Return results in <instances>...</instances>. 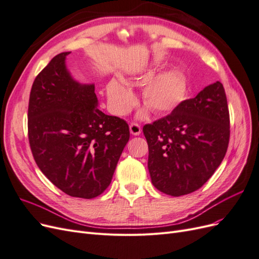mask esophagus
<instances>
[{
    "mask_svg": "<svg viewBox=\"0 0 259 259\" xmlns=\"http://www.w3.org/2000/svg\"><path fill=\"white\" fill-rule=\"evenodd\" d=\"M130 131H131V134L132 135L138 136L140 133H142V127H140V125L137 124V123H131Z\"/></svg>",
    "mask_w": 259,
    "mask_h": 259,
    "instance_id": "1",
    "label": "esophagus"
}]
</instances>
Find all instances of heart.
I'll return each mask as SVG.
<instances>
[{
    "label": "heart",
    "instance_id": "obj_1",
    "mask_svg": "<svg viewBox=\"0 0 259 259\" xmlns=\"http://www.w3.org/2000/svg\"><path fill=\"white\" fill-rule=\"evenodd\" d=\"M148 76L140 79L137 84H143ZM187 93L184 76L177 71H166L149 80L142 93L143 103L156 114L171 112L183 103ZM107 97L111 110L116 115L127 114L136 105L133 92L120 82L112 80L107 85Z\"/></svg>",
    "mask_w": 259,
    "mask_h": 259
}]
</instances>
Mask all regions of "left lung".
<instances>
[{
	"label": "left lung",
	"mask_w": 259,
	"mask_h": 259,
	"mask_svg": "<svg viewBox=\"0 0 259 259\" xmlns=\"http://www.w3.org/2000/svg\"><path fill=\"white\" fill-rule=\"evenodd\" d=\"M143 132L156 189L173 197L200 189L228 149L230 117L223 84L217 81L206 86L171 113L146 124Z\"/></svg>",
	"instance_id": "left-lung-1"
}]
</instances>
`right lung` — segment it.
<instances>
[{
	"label": "right lung",
	"instance_id": "1",
	"mask_svg": "<svg viewBox=\"0 0 259 259\" xmlns=\"http://www.w3.org/2000/svg\"><path fill=\"white\" fill-rule=\"evenodd\" d=\"M69 54L55 56L32 84L29 144L38 168L62 192L93 199L110 185L130 127L99 110L95 85L72 79L65 64Z\"/></svg>",
	"mask_w": 259,
	"mask_h": 259
}]
</instances>
